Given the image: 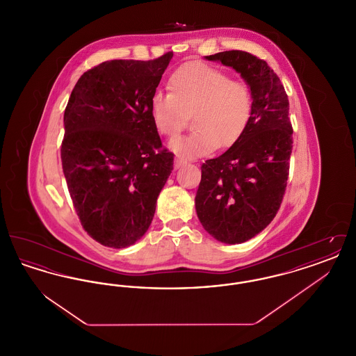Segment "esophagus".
I'll return each mask as SVG.
<instances>
[{"label": "esophagus", "instance_id": "esophagus-1", "mask_svg": "<svg viewBox=\"0 0 356 356\" xmlns=\"http://www.w3.org/2000/svg\"><path fill=\"white\" fill-rule=\"evenodd\" d=\"M184 165V160H181L179 156L175 159V170H179L180 167Z\"/></svg>", "mask_w": 356, "mask_h": 356}]
</instances>
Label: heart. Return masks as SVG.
<instances>
[{
	"label": "heart",
	"instance_id": "1",
	"mask_svg": "<svg viewBox=\"0 0 356 356\" xmlns=\"http://www.w3.org/2000/svg\"><path fill=\"white\" fill-rule=\"evenodd\" d=\"M170 92L156 90L149 102L154 129L175 138L192 116L195 132L173 140L170 149L183 160L209 154L216 147L225 149L244 135L254 111L250 86L219 69L189 63L175 70Z\"/></svg>",
	"mask_w": 356,
	"mask_h": 356
}]
</instances>
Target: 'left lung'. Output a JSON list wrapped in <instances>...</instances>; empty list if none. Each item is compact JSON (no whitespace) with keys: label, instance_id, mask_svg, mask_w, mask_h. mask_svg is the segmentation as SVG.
<instances>
[{"label":"left lung","instance_id":"8db88e82","mask_svg":"<svg viewBox=\"0 0 356 356\" xmlns=\"http://www.w3.org/2000/svg\"><path fill=\"white\" fill-rule=\"evenodd\" d=\"M205 60L235 69L254 99L244 135L202 165L195 197L204 229L218 241L240 244L273 220L283 200L292 152L289 102L277 74L254 54L225 51Z\"/></svg>","mask_w":356,"mask_h":356}]
</instances>
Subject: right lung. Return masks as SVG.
<instances>
[{
    "label": "right lung",
    "mask_w": 356,
    "mask_h": 356,
    "mask_svg": "<svg viewBox=\"0 0 356 356\" xmlns=\"http://www.w3.org/2000/svg\"><path fill=\"white\" fill-rule=\"evenodd\" d=\"M172 57L105 61L70 93L63 170L81 225L105 247L125 248L145 235L173 170V154L161 149L149 115Z\"/></svg>",
    "instance_id": "1"
}]
</instances>
